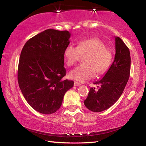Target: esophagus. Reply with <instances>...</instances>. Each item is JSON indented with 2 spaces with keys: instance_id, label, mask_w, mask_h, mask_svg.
<instances>
[{
  "instance_id": "34e87169",
  "label": "esophagus",
  "mask_w": 146,
  "mask_h": 146,
  "mask_svg": "<svg viewBox=\"0 0 146 146\" xmlns=\"http://www.w3.org/2000/svg\"><path fill=\"white\" fill-rule=\"evenodd\" d=\"M80 84L77 82H74V86H80Z\"/></svg>"
}]
</instances>
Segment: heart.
<instances>
[{
  "instance_id": "1",
  "label": "heart",
  "mask_w": 146,
  "mask_h": 146,
  "mask_svg": "<svg viewBox=\"0 0 146 146\" xmlns=\"http://www.w3.org/2000/svg\"><path fill=\"white\" fill-rule=\"evenodd\" d=\"M81 55H86L83 59L84 64L70 73L71 78L79 82L90 80L95 73L98 75L105 73L113 60L112 49L106 46L104 42L97 37L82 39L78 42L77 47L69 44L64 49V58L68 66L75 65Z\"/></svg>"
}]
</instances>
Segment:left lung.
<instances>
[{
  "instance_id": "1",
  "label": "left lung",
  "mask_w": 146,
  "mask_h": 146,
  "mask_svg": "<svg viewBox=\"0 0 146 146\" xmlns=\"http://www.w3.org/2000/svg\"><path fill=\"white\" fill-rule=\"evenodd\" d=\"M115 59L111 67L101 80L97 90L91 88L88 97L84 101L88 110L101 112L110 108L118 100L129 80L131 69L129 49L122 39L115 37Z\"/></svg>"
}]
</instances>
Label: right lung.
<instances>
[{
    "mask_svg": "<svg viewBox=\"0 0 146 146\" xmlns=\"http://www.w3.org/2000/svg\"><path fill=\"white\" fill-rule=\"evenodd\" d=\"M68 31L49 29L31 38L22 49L18 67L20 89L28 103L42 114L60 108L72 80H64V49L70 44Z\"/></svg>",
    "mask_w": 146,
    "mask_h": 146,
    "instance_id": "obj_1",
    "label": "right lung"
}]
</instances>
